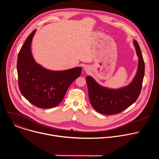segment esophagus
Returning a JSON list of instances; mask_svg holds the SVG:
<instances>
[{
	"instance_id": "esophagus-1",
	"label": "esophagus",
	"mask_w": 159,
	"mask_h": 159,
	"mask_svg": "<svg viewBox=\"0 0 159 159\" xmlns=\"http://www.w3.org/2000/svg\"><path fill=\"white\" fill-rule=\"evenodd\" d=\"M84 70H85V72H89V70H90V68H89V66H85L84 68Z\"/></svg>"
}]
</instances>
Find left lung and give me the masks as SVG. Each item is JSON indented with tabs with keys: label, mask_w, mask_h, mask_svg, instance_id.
Segmentation results:
<instances>
[{
	"label": "left lung",
	"mask_w": 159,
	"mask_h": 159,
	"mask_svg": "<svg viewBox=\"0 0 159 159\" xmlns=\"http://www.w3.org/2000/svg\"><path fill=\"white\" fill-rule=\"evenodd\" d=\"M133 44L139 57L137 73L127 85L118 89H111L98 84L91 76H87L89 98L94 109L103 115H115L121 112L138 99L145 74V63L138 42Z\"/></svg>",
	"instance_id": "left-lung-1"
}]
</instances>
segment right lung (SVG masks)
<instances>
[{
	"instance_id": "add662e5",
	"label": "right lung",
	"mask_w": 159,
	"mask_h": 159,
	"mask_svg": "<svg viewBox=\"0 0 159 159\" xmlns=\"http://www.w3.org/2000/svg\"><path fill=\"white\" fill-rule=\"evenodd\" d=\"M36 30L26 38L17 57V71L21 94L39 108H52L63 100L67 89L82 72L80 66L66 70H50L34 60L31 42Z\"/></svg>"
}]
</instances>
